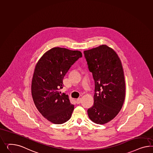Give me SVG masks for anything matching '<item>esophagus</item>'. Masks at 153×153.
I'll use <instances>...</instances> for the list:
<instances>
[{
  "mask_svg": "<svg viewBox=\"0 0 153 153\" xmlns=\"http://www.w3.org/2000/svg\"><path fill=\"white\" fill-rule=\"evenodd\" d=\"M81 101H82V99L81 98H79V99L76 100V103H77V104L81 103Z\"/></svg>",
  "mask_w": 153,
  "mask_h": 153,
  "instance_id": "esophagus-1",
  "label": "esophagus"
}]
</instances>
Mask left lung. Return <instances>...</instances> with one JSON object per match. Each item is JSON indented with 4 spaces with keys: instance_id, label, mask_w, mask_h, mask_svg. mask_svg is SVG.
Here are the masks:
<instances>
[{
    "instance_id": "1",
    "label": "left lung",
    "mask_w": 153,
    "mask_h": 153,
    "mask_svg": "<svg viewBox=\"0 0 153 153\" xmlns=\"http://www.w3.org/2000/svg\"><path fill=\"white\" fill-rule=\"evenodd\" d=\"M83 53L95 80L94 103L88 109V115L96 124H106L115 117L124 102L126 87L121 62L115 51L105 45Z\"/></svg>"
}]
</instances>
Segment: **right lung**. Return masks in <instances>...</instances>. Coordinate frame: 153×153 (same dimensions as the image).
I'll list each match as a JSON object with an SVG mask.
<instances>
[{
    "label": "right lung",
    "instance_id": "obj_1",
    "mask_svg": "<svg viewBox=\"0 0 153 153\" xmlns=\"http://www.w3.org/2000/svg\"><path fill=\"white\" fill-rule=\"evenodd\" d=\"M81 57L79 51L54 47L43 54L36 64L31 86L33 101L42 116L53 124L66 123L74 110L68 96L59 90L65 74Z\"/></svg>",
    "mask_w": 153,
    "mask_h": 153
}]
</instances>
